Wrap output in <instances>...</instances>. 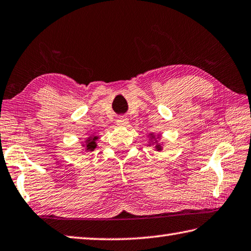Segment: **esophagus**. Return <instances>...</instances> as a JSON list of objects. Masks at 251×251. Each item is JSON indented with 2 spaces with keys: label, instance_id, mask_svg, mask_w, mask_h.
Segmentation results:
<instances>
[{
  "label": "esophagus",
  "instance_id": "34e87169",
  "mask_svg": "<svg viewBox=\"0 0 251 251\" xmlns=\"http://www.w3.org/2000/svg\"><path fill=\"white\" fill-rule=\"evenodd\" d=\"M126 124H127V119L126 117H120L119 119L117 120L118 126H126Z\"/></svg>",
  "mask_w": 251,
  "mask_h": 251
}]
</instances>
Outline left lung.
<instances>
[{
    "mask_svg": "<svg viewBox=\"0 0 251 251\" xmlns=\"http://www.w3.org/2000/svg\"><path fill=\"white\" fill-rule=\"evenodd\" d=\"M155 148H156V150H157V151H160V150H162V146H160L159 144H157V145H156V146H155Z\"/></svg>",
    "mask_w": 251,
    "mask_h": 251,
    "instance_id": "left-lung-1",
    "label": "left lung"
}]
</instances>
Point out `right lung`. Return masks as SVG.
I'll return each mask as SVG.
<instances>
[{"label": "right lung", "instance_id": "obj_1", "mask_svg": "<svg viewBox=\"0 0 251 251\" xmlns=\"http://www.w3.org/2000/svg\"><path fill=\"white\" fill-rule=\"evenodd\" d=\"M97 140V136H94L93 140H87V143H86V150L87 151H94L96 148V141Z\"/></svg>", "mask_w": 251, "mask_h": 251}]
</instances>
